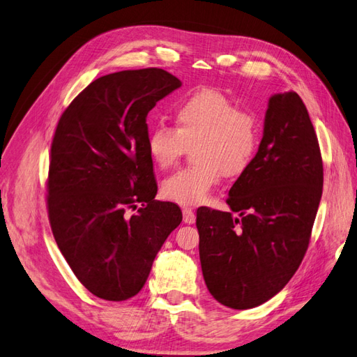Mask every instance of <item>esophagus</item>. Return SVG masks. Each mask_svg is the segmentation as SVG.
Segmentation results:
<instances>
[{
	"label": "esophagus",
	"instance_id": "1",
	"mask_svg": "<svg viewBox=\"0 0 357 357\" xmlns=\"http://www.w3.org/2000/svg\"><path fill=\"white\" fill-rule=\"evenodd\" d=\"M197 220L195 212L190 207H183V221L186 224H194Z\"/></svg>",
	"mask_w": 357,
	"mask_h": 357
}]
</instances>
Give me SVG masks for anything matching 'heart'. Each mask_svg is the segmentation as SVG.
<instances>
[{
	"mask_svg": "<svg viewBox=\"0 0 357 357\" xmlns=\"http://www.w3.org/2000/svg\"><path fill=\"white\" fill-rule=\"evenodd\" d=\"M176 127L158 123L146 132V150L160 169L171 168L189 146L195 165L163 180L162 194L169 202L204 203L222 174L239 177L253 163L260 144V123L255 112L215 89H199L174 106Z\"/></svg>",
	"mask_w": 357,
	"mask_h": 357,
	"instance_id": "b5f03b06",
	"label": "heart"
}]
</instances>
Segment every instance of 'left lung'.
<instances>
[{"mask_svg":"<svg viewBox=\"0 0 357 357\" xmlns=\"http://www.w3.org/2000/svg\"><path fill=\"white\" fill-rule=\"evenodd\" d=\"M323 194V159L297 92L269 98L264 137L250 168L229 190L231 212L199 207V262L208 292L231 309L273 298L309 247Z\"/></svg>","mask_w":357,"mask_h":357,"instance_id":"8db88e82","label":"left lung"}]
</instances>
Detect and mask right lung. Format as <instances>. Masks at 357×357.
<instances>
[{
  "label": "right lung",
  "instance_id": "1",
  "mask_svg": "<svg viewBox=\"0 0 357 357\" xmlns=\"http://www.w3.org/2000/svg\"><path fill=\"white\" fill-rule=\"evenodd\" d=\"M180 86L160 68L113 73L78 93L57 123L48 218L68 265L98 298L135 297L183 218L177 204L154 199L158 183L146 150V115ZM137 204L143 206L130 214Z\"/></svg>",
  "mask_w": 357,
  "mask_h": 357
}]
</instances>
